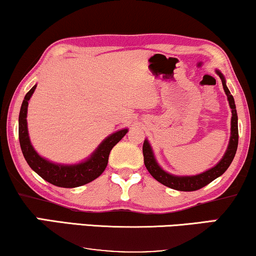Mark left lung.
Returning a JSON list of instances; mask_svg holds the SVG:
<instances>
[{"mask_svg":"<svg viewBox=\"0 0 256 256\" xmlns=\"http://www.w3.org/2000/svg\"><path fill=\"white\" fill-rule=\"evenodd\" d=\"M216 73L219 76V78L222 79L224 90H225L230 110H232V118H230V138L228 146H227V149L225 154H224L222 158L214 166L204 171V172L202 174H194V176H177V174H169L166 172V170H163L160 164L157 163L155 155H154L152 148V146H150L148 140L146 138L144 142H143V157H144V164L146 170L149 171L150 174H152L157 182H160V184L166 185L168 188H174V190L178 191L199 190V188H204L208 184L211 183L212 180H214L216 178L222 176V174L228 169L234 156H236L238 149V141H239L236 102H234V98L232 96V94H230V90L227 88L225 76H224V74L219 71V70H216Z\"/></svg>","mask_w":256,"mask_h":256,"instance_id":"obj_1","label":"left lung"}]
</instances>
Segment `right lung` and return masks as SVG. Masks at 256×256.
<instances>
[{"instance_id":"1","label":"right lung","mask_w":256,"mask_h":256,"mask_svg":"<svg viewBox=\"0 0 256 256\" xmlns=\"http://www.w3.org/2000/svg\"><path fill=\"white\" fill-rule=\"evenodd\" d=\"M34 85L29 92L26 94L20 106L18 118V136L20 144L22 149L23 156L29 164V166L34 172L45 180L48 183L59 188H78L92 182L100 176L106 169L110 157V150L118 141L128 132V128L120 129L113 134L107 136L102 142L98 146V148L87 157L86 160L76 164H62L51 162L44 157H42L34 146L31 144L28 130V106L29 100L36 90Z\"/></svg>"}]
</instances>
